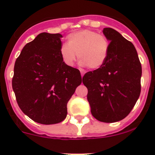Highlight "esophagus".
<instances>
[{
    "label": "esophagus",
    "mask_w": 155,
    "mask_h": 155,
    "mask_svg": "<svg viewBox=\"0 0 155 155\" xmlns=\"http://www.w3.org/2000/svg\"><path fill=\"white\" fill-rule=\"evenodd\" d=\"M80 73H81V76H82V77H83V76H84V72L83 71H81Z\"/></svg>",
    "instance_id": "1"
}]
</instances>
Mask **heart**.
Wrapping results in <instances>:
<instances>
[{"instance_id": "heart-1", "label": "heart", "mask_w": 155, "mask_h": 155, "mask_svg": "<svg viewBox=\"0 0 155 155\" xmlns=\"http://www.w3.org/2000/svg\"><path fill=\"white\" fill-rule=\"evenodd\" d=\"M67 40L68 44H63L60 48L61 58L67 66L74 64L77 54L82 67L97 70L105 64L110 43L104 34L91 30H82L69 34Z\"/></svg>"}]
</instances>
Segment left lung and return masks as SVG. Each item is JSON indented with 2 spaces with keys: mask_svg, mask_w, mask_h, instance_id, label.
I'll return each mask as SVG.
<instances>
[{
  "mask_svg": "<svg viewBox=\"0 0 155 155\" xmlns=\"http://www.w3.org/2000/svg\"><path fill=\"white\" fill-rule=\"evenodd\" d=\"M103 33L110 42L107 61L101 68L85 73L82 82L92 115L112 123L124 119L135 106L141 91L142 66L131 42L111 28Z\"/></svg>",
  "mask_w": 155,
  "mask_h": 155,
  "instance_id": "left-lung-1",
  "label": "left lung"
}]
</instances>
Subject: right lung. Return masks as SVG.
I'll return each mask as SVG.
<instances>
[{
  "label": "right lung",
  "mask_w": 155,
  "mask_h": 155,
  "mask_svg": "<svg viewBox=\"0 0 155 155\" xmlns=\"http://www.w3.org/2000/svg\"><path fill=\"white\" fill-rule=\"evenodd\" d=\"M61 37L60 34H38L24 46L14 66L12 86L18 107L42 124L65 119L67 104L82 83L79 70L62 60Z\"/></svg>",
  "instance_id": "add662e5"
}]
</instances>
